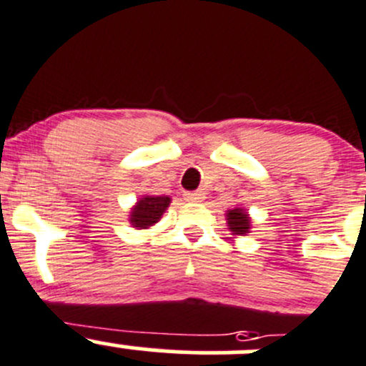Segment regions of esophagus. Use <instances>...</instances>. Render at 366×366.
<instances>
[{
    "label": "esophagus",
    "instance_id": "34e87169",
    "mask_svg": "<svg viewBox=\"0 0 366 366\" xmlns=\"http://www.w3.org/2000/svg\"><path fill=\"white\" fill-rule=\"evenodd\" d=\"M184 198L187 202H202L205 198V193L204 191H189V193L184 194Z\"/></svg>",
    "mask_w": 366,
    "mask_h": 366
}]
</instances>
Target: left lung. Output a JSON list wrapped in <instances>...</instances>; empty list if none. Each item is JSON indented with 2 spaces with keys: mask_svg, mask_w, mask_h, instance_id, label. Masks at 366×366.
<instances>
[{
  "mask_svg": "<svg viewBox=\"0 0 366 366\" xmlns=\"http://www.w3.org/2000/svg\"><path fill=\"white\" fill-rule=\"evenodd\" d=\"M227 227L232 236H247L252 229V218L244 207H234L225 212Z\"/></svg>",
  "mask_w": 366,
  "mask_h": 366,
  "instance_id": "left-lung-1",
  "label": "left lung"
}]
</instances>
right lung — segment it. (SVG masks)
<instances>
[{"label":"right lung","instance_id":"obj_1","mask_svg":"<svg viewBox=\"0 0 366 366\" xmlns=\"http://www.w3.org/2000/svg\"><path fill=\"white\" fill-rule=\"evenodd\" d=\"M172 204V198L161 194V197H155V194H144L139 200L136 202L132 209H130L129 222L134 229L143 230L154 227L159 219L162 218V214L166 212V209Z\"/></svg>","mask_w":366,"mask_h":366}]
</instances>
